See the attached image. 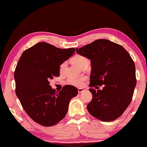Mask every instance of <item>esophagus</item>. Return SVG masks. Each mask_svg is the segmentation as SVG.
Here are the masks:
<instances>
[{
  "label": "esophagus",
  "mask_w": 147,
  "mask_h": 147,
  "mask_svg": "<svg viewBox=\"0 0 147 147\" xmlns=\"http://www.w3.org/2000/svg\"><path fill=\"white\" fill-rule=\"evenodd\" d=\"M84 91V89H82V88H79V89H78V92H79V93L82 92Z\"/></svg>",
  "instance_id": "obj_1"
}]
</instances>
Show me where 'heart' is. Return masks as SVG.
I'll list each match as a JSON object with an SVG mask.
<instances>
[{
  "instance_id": "obj_1",
  "label": "heart",
  "mask_w": 147,
  "mask_h": 147,
  "mask_svg": "<svg viewBox=\"0 0 147 147\" xmlns=\"http://www.w3.org/2000/svg\"><path fill=\"white\" fill-rule=\"evenodd\" d=\"M71 62L76 65L79 68H82L84 65L89 64V60L86 57L81 55H76L70 59ZM67 68V62L63 61L61 63L59 66V71L60 74H63ZM86 78L80 77L78 79H69L68 80V83L72 86L76 87H82L84 86Z\"/></svg>"
}]
</instances>
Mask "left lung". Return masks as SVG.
<instances>
[{"instance_id": "obj_1", "label": "left lung", "mask_w": 147, "mask_h": 147, "mask_svg": "<svg viewBox=\"0 0 147 147\" xmlns=\"http://www.w3.org/2000/svg\"><path fill=\"white\" fill-rule=\"evenodd\" d=\"M76 51L91 60L89 87L104 85L102 90L89 89L92 99L87 106L88 111L102 121L118 118L131 102L136 84L131 56L120 45L104 39L76 48Z\"/></svg>"}]
</instances>
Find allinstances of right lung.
<instances>
[{"mask_svg": "<svg viewBox=\"0 0 147 147\" xmlns=\"http://www.w3.org/2000/svg\"><path fill=\"white\" fill-rule=\"evenodd\" d=\"M75 48L60 49L41 42L26 50L14 71L16 94L30 118L43 126L56 125L67 115L76 87L66 85L59 92L50 80L59 77V66L75 53Z\"/></svg>", "mask_w": 147, "mask_h": 147, "instance_id": "obj_1", "label": "right lung"}]
</instances>
